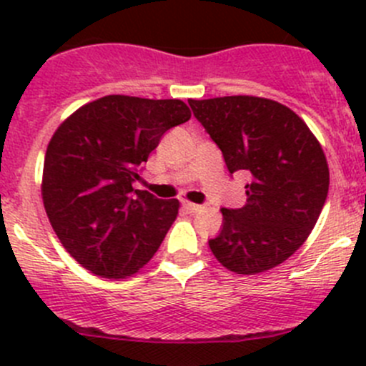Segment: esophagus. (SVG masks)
Segmentation results:
<instances>
[{"instance_id": "esophagus-1", "label": "esophagus", "mask_w": 366, "mask_h": 366, "mask_svg": "<svg viewBox=\"0 0 366 366\" xmlns=\"http://www.w3.org/2000/svg\"><path fill=\"white\" fill-rule=\"evenodd\" d=\"M184 209L187 210V212H200L202 209H204V207L202 205H198V204H191V202H184Z\"/></svg>"}]
</instances>
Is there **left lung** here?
I'll list each match as a JSON object with an SVG mask.
<instances>
[{"mask_svg":"<svg viewBox=\"0 0 366 366\" xmlns=\"http://www.w3.org/2000/svg\"><path fill=\"white\" fill-rule=\"evenodd\" d=\"M223 152L230 173H246V205L221 209L223 228L209 246L237 274L269 271L308 239L320 216L330 168L308 125L287 106L253 95L189 101Z\"/></svg>","mask_w":366,"mask_h":366,"instance_id":"8db88e82","label":"left lung"}]
</instances>
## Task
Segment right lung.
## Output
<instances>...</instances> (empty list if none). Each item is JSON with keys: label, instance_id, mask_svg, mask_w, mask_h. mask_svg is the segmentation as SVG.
<instances>
[{"label": "right lung", "instance_id": "right-lung-1", "mask_svg": "<svg viewBox=\"0 0 366 366\" xmlns=\"http://www.w3.org/2000/svg\"><path fill=\"white\" fill-rule=\"evenodd\" d=\"M191 118L179 99L106 95L74 112L51 138L42 200L54 234L102 278L136 274L179 214V200L132 189L162 134Z\"/></svg>", "mask_w": 366, "mask_h": 366}]
</instances>
